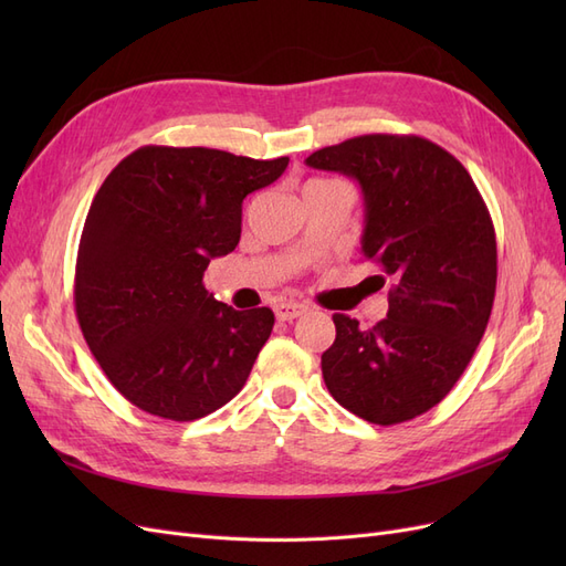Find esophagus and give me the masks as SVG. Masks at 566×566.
Wrapping results in <instances>:
<instances>
[{
	"label": "esophagus",
	"instance_id": "34e87169",
	"mask_svg": "<svg viewBox=\"0 0 566 566\" xmlns=\"http://www.w3.org/2000/svg\"><path fill=\"white\" fill-rule=\"evenodd\" d=\"M306 312V304L302 302H281L276 304V318L279 321H293Z\"/></svg>",
	"mask_w": 566,
	"mask_h": 566
}]
</instances>
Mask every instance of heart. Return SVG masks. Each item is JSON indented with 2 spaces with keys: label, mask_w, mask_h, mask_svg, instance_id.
I'll use <instances>...</instances> for the list:
<instances>
[{
  "label": "heart",
  "mask_w": 566,
  "mask_h": 566,
  "mask_svg": "<svg viewBox=\"0 0 566 566\" xmlns=\"http://www.w3.org/2000/svg\"><path fill=\"white\" fill-rule=\"evenodd\" d=\"M316 181H323V179H312V181H306V184H316ZM306 184H304V186H306Z\"/></svg>",
  "instance_id": "b5f03b06"
}]
</instances>
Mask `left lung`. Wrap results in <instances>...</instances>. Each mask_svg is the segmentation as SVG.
Here are the masks:
<instances>
[{
	"instance_id": "obj_1",
	"label": "left lung",
	"mask_w": 566,
	"mask_h": 566,
	"mask_svg": "<svg viewBox=\"0 0 566 566\" xmlns=\"http://www.w3.org/2000/svg\"><path fill=\"white\" fill-rule=\"evenodd\" d=\"M361 186V250L391 279L387 318L335 314L321 356L333 399L373 424L413 420L453 389L495 295V231L468 169L422 136L366 134L306 158Z\"/></svg>"
}]
</instances>
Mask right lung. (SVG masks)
I'll return each mask as SVG.
<instances>
[{
    "instance_id": "right-lung-1",
    "label": "right lung",
    "mask_w": 566,
    "mask_h": 566,
    "mask_svg": "<svg viewBox=\"0 0 566 566\" xmlns=\"http://www.w3.org/2000/svg\"><path fill=\"white\" fill-rule=\"evenodd\" d=\"M287 163L144 146L101 184L80 238L75 314L106 378L136 408L188 422L243 389L273 312L217 302L202 273L241 241L245 196Z\"/></svg>"
}]
</instances>
